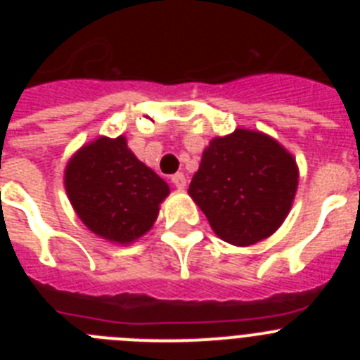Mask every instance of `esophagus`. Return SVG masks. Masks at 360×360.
<instances>
[{
  "label": "esophagus",
  "mask_w": 360,
  "mask_h": 360,
  "mask_svg": "<svg viewBox=\"0 0 360 360\" xmlns=\"http://www.w3.org/2000/svg\"><path fill=\"white\" fill-rule=\"evenodd\" d=\"M171 182H173L174 187H178V189H184V187H186V184H187L186 174H184V173L173 174V176H171Z\"/></svg>",
  "instance_id": "esophagus-1"
}]
</instances>
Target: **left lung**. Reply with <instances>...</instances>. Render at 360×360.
<instances>
[{"label": "left lung", "mask_w": 360, "mask_h": 360, "mask_svg": "<svg viewBox=\"0 0 360 360\" xmlns=\"http://www.w3.org/2000/svg\"><path fill=\"white\" fill-rule=\"evenodd\" d=\"M297 178L295 160L274 139L236 129L216 136L203 151L189 195L221 240L247 247L278 231Z\"/></svg>", "instance_id": "8db88e82"}]
</instances>
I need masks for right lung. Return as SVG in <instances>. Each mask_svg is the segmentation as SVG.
Returning a JSON list of instances; mask_svg holds the SVG:
<instances>
[{
    "label": "right lung",
    "mask_w": 360,
    "mask_h": 360,
    "mask_svg": "<svg viewBox=\"0 0 360 360\" xmlns=\"http://www.w3.org/2000/svg\"><path fill=\"white\" fill-rule=\"evenodd\" d=\"M65 187L82 224L115 243L146 234L169 195V186L129 151L124 136H101L75 153L66 165Z\"/></svg>",
    "instance_id": "obj_1"
}]
</instances>
